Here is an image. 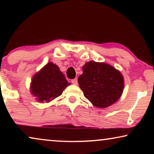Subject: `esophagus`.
<instances>
[{
	"mask_svg": "<svg viewBox=\"0 0 154 154\" xmlns=\"http://www.w3.org/2000/svg\"><path fill=\"white\" fill-rule=\"evenodd\" d=\"M71 83H72L73 85H77L78 83V79L75 78V79L71 80Z\"/></svg>",
	"mask_w": 154,
	"mask_h": 154,
	"instance_id": "esophagus-1",
	"label": "esophagus"
}]
</instances>
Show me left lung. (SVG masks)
I'll return each instance as SVG.
<instances>
[{"label":"left lung","instance_id":"8db88e82","mask_svg":"<svg viewBox=\"0 0 154 154\" xmlns=\"http://www.w3.org/2000/svg\"><path fill=\"white\" fill-rule=\"evenodd\" d=\"M85 97L94 106H111L121 97L124 79L121 72L106 63L90 61L83 66V74L78 79Z\"/></svg>","mask_w":154,"mask_h":154}]
</instances>
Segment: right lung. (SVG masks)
I'll return each mask as SVG.
<instances>
[{
	"label": "right lung",
	"instance_id": "right-lung-1",
	"mask_svg": "<svg viewBox=\"0 0 154 154\" xmlns=\"http://www.w3.org/2000/svg\"><path fill=\"white\" fill-rule=\"evenodd\" d=\"M57 65L49 62L33 75L31 92L39 102H50L70 85Z\"/></svg>",
	"mask_w": 154,
	"mask_h": 154
}]
</instances>
